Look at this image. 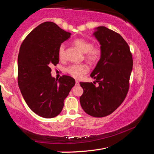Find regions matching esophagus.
I'll return each instance as SVG.
<instances>
[{"instance_id": "34e87169", "label": "esophagus", "mask_w": 154, "mask_h": 154, "mask_svg": "<svg viewBox=\"0 0 154 154\" xmlns=\"http://www.w3.org/2000/svg\"><path fill=\"white\" fill-rule=\"evenodd\" d=\"M75 83H76L77 85H79V81H78V80L75 81Z\"/></svg>"}]
</instances>
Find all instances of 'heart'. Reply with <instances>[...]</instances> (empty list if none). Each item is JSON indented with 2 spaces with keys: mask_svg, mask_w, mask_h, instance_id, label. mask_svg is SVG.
Instances as JSON below:
<instances>
[{
  "mask_svg": "<svg viewBox=\"0 0 154 154\" xmlns=\"http://www.w3.org/2000/svg\"><path fill=\"white\" fill-rule=\"evenodd\" d=\"M73 44L83 53L90 63L96 64L102 57L103 51L100 46H93L90 41L79 38L73 41ZM58 56L60 60L65 59V45L61 44L58 48ZM90 71L89 66L85 63L71 64L66 68V72L75 79H80Z\"/></svg>",
  "mask_w": 154,
  "mask_h": 154,
  "instance_id": "obj_1",
  "label": "heart"
}]
</instances>
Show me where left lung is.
<instances>
[{"label":"left lung","instance_id":"1","mask_svg":"<svg viewBox=\"0 0 154 154\" xmlns=\"http://www.w3.org/2000/svg\"><path fill=\"white\" fill-rule=\"evenodd\" d=\"M94 35L102 48L103 54L90 77L95 82H80L83 90L79 98L85 113L103 118L116 110L126 98L132 70V53L126 41L115 31L105 26L96 28Z\"/></svg>","mask_w":154,"mask_h":154}]
</instances>
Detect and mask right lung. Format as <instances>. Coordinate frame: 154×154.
<instances>
[{"mask_svg":"<svg viewBox=\"0 0 154 154\" xmlns=\"http://www.w3.org/2000/svg\"><path fill=\"white\" fill-rule=\"evenodd\" d=\"M71 34L51 22L42 23L28 34L18 54L17 82L34 113L52 118L60 113L64 100L75 84L73 78L52 77L51 66L59 63L58 48Z\"/></svg>","mask_w":154,"mask_h":154,"instance_id":"right-lung-1","label":"right lung"}]
</instances>
